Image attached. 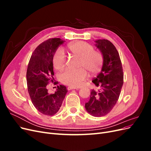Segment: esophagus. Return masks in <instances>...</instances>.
Wrapping results in <instances>:
<instances>
[{"label":"esophagus","instance_id":"34e87169","mask_svg":"<svg viewBox=\"0 0 151 151\" xmlns=\"http://www.w3.org/2000/svg\"><path fill=\"white\" fill-rule=\"evenodd\" d=\"M68 90H72V89H78V88H75V87H72V86H69L67 88Z\"/></svg>","mask_w":151,"mask_h":151}]
</instances>
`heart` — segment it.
I'll return each mask as SVG.
<instances>
[{
    "instance_id": "obj_1",
    "label": "heart",
    "mask_w": 151,
    "mask_h": 151,
    "mask_svg": "<svg viewBox=\"0 0 151 151\" xmlns=\"http://www.w3.org/2000/svg\"><path fill=\"white\" fill-rule=\"evenodd\" d=\"M72 55L80 59L79 68L80 70L73 71L67 70L60 76L62 83L72 87H80L84 84L89 73L91 76H96L101 70L103 65L104 58L101 53L94 51L92 45L84 42H76L68 45ZM53 65L55 68L60 70L66 65V57L64 52L58 48L53 57Z\"/></svg>"
}]
</instances>
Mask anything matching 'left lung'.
Here are the masks:
<instances>
[{"instance_id":"8db88e82","label":"left lung","mask_w":151,"mask_h":151,"mask_svg":"<svg viewBox=\"0 0 151 151\" xmlns=\"http://www.w3.org/2000/svg\"><path fill=\"white\" fill-rule=\"evenodd\" d=\"M95 43L104 58L101 72L92 81L100 89L91 91L85 108L90 115L99 117L110 112L118 101L123 84V73L119 53L113 43L105 39L96 40Z\"/></svg>"}]
</instances>
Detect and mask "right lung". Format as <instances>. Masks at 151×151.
Returning a JSON list of instances; mask_svg holds the SVG:
<instances>
[{
	"mask_svg": "<svg viewBox=\"0 0 151 151\" xmlns=\"http://www.w3.org/2000/svg\"><path fill=\"white\" fill-rule=\"evenodd\" d=\"M64 42L60 38H51L41 43L32 53L27 68V86L31 101L45 115L52 116L58 112L67 93L63 85L58 86L53 94L48 93L47 89L49 81L54 79L53 55Z\"/></svg>",
	"mask_w": 151,
	"mask_h": 151,
	"instance_id": "obj_1",
	"label": "right lung"
}]
</instances>
